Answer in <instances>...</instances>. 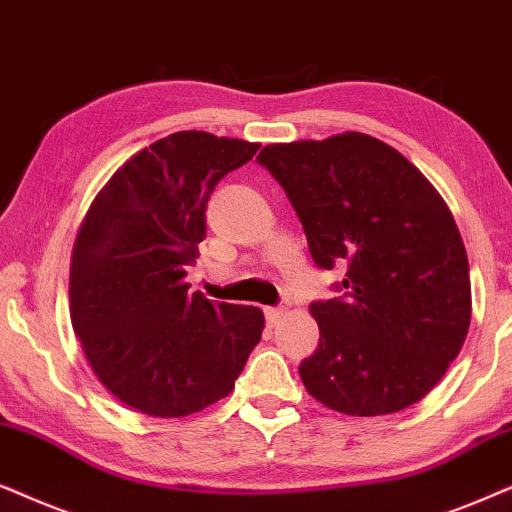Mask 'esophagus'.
Wrapping results in <instances>:
<instances>
[{
	"label": "esophagus",
	"mask_w": 512,
	"mask_h": 512,
	"mask_svg": "<svg viewBox=\"0 0 512 512\" xmlns=\"http://www.w3.org/2000/svg\"><path fill=\"white\" fill-rule=\"evenodd\" d=\"M283 313H285L283 306H269V309H264V316H267L269 325H276L278 320L283 318Z\"/></svg>",
	"instance_id": "34e87169"
}]
</instances>
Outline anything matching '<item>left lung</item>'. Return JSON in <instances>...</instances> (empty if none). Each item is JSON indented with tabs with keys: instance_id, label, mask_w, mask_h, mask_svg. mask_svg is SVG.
<instances>
[{
	"instance_id": "1",
	"label": "left lung",
	"mask_w": 512,
	"mask_h": 512,
	"mask_svg": "<svg viewBox=\"0 0 512 512\" xmlns=\"http://www.w3.org/2000/svg\"><path fill=\"white\" fill-rule=\"evenodd\" d=\"M318 269L342 264L335 299L311 304L318 349L299 365L330 410L379 417L419 403L459 356L470 325L468 257L431 182L363 133L269 145Z\"/></svg>"
}]
</instances>
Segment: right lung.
Masks as SVG:
<instances>
[{"label":"right lung","instance_id":"1","mask_svg":"<svg viewBox=\"0 0 512 512\" xmlns=\"http://www.w3.org/2000/svg\"><path fill=\"white\" fill-rule=\"evenodd\" d=\"M257 142L180 131L128 159L88 208L72 252L70 313L98 379L149 417H187L231 393L262 339L257 306L189 292L217 182Z\"/></svg>","mask_w":512,"mask_h":512}]
</instances>
